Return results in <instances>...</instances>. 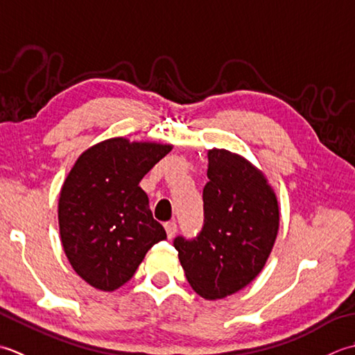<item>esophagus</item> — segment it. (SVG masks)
Masks as SVG:
<instances>
[{
	"label": "esophagus",
	"mask_w": 355,
	"mask_h": 355,
	"mask_svg": "<svg viewBox=\"0 0 355 355\" xmlns=\"http://www.w3.org/2000/svg\"><path fill=\"white\" fill-rule=\"evenodd\" d=\"M165 231H167V236H168V239H173L175 237V234L178 233V225H176V222L175 220H170V222H167L165 223Z\"/></svg>",
	"instance_id": "esophagus-1"
}]
</instances>
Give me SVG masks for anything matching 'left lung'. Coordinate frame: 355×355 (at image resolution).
I'll return each mask as SVG.
<instances>
[{
    "label": "left lung",
    "mask_w": 355,
    "mask_h": 355,
    "mask_svg": "<svg viewBox=\"0 0 355 355\" xmlns=\"http://www.w3.org/2000/svg\"><path fill=\"white\" fill-rule=\"evenodd\" d=\"M204 227L193 239L178 236L175 248L188 284L204 299H223L247 286L272 250L279 207L256 167L228 150L208 151Z\"/></svg>",
    "instance_id": "8db88e82"
}]
</instances>
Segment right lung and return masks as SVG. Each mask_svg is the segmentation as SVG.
<instances>
[{
  "instance_id": "1",
  "label": "right lung",
  "mask_w": 355,
  "mask_h": 355,
  "mask_svg": "<svg viewBox=\"0 0 355 355\" xmlns=\"http://www.w3.org/2000/svg\"><path fill=\"white\" fill-rule=\"evenodd\" d=\"M170 150L113 137L84 151L69 173L58 205L61 242L87 284L118 289L133 277L147 251L167 239L139 182Z\"/></svg>"
}]
</instances>
